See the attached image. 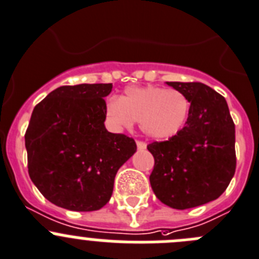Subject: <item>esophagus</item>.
<instances>
[{
	"instance_id": "esophagus-1",
	"label": "esophagus",
	"mask_w": 259,
	"mask_h": 259,
	"mask_svg": "<svg viewBox=\"0 0 259 259\" xmlns=\"http://www.w3.org/2000/svg\"><path fill=\"white\" fill-rule=\"evenodd\" d=\"M137 146H138V149H141V151H143V149L147 148V143L143 141H138Z\"/></svg>"
}]
</instances>
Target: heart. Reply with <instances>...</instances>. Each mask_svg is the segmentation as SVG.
Listing matches in <instances>:
<instances>
[{"instance_id": "obj_1", "label": "heart", "mask_w": 259, "mask_h": 259, "mask_svg": "<svg viewBox=\"0 0 259 259\" xmlns=\"http://www.w3.org/2000/svg\"><path fill=\"white\" fill-rule=\"evenodd\" d=\"M190 103L184 93L159 87H130L120 100L106 103V115L117 126L132 127L141 122L142 130L154 139L178 134L187 122Z\"/></svg>"}]
</instances>
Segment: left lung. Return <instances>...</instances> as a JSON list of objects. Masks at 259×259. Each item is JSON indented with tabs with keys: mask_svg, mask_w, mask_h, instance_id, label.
Instances as JSON below:
<instances>
[{
	"mask_svg": "<svg viewBox=\"0 0 259 259\" xmlns=\"http://www.w3.org/2000/svg\"><path fill=\"white\" fill-rule=\"evenodd\" d=\"M190 102L185 126L147 148L154 158L153 193L166 206L187 209L217 199L235 174V124L226 100L198 81H167Z\"/></svg>",
	"mask_w": 259,
	"mask_h": 259,
	"instance_id": "obj_1",
	"label": "left lung"
}]
</instances>
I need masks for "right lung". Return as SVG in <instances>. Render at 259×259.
Wrapping results in <instances>:
<instances>
[{"instance_id": "right-lung-1", "label": "right lung", "mask_w": 259, "mask_h": 259, "mask_svg": "<svg viewBox=\"0 0 259 259\" xmlns=\"http://www.w3.org/2000/svg\"><path fill=\"white\" fill-rule=\"evenodd\" d=\"M112 84L62 85L33 110L25 132L28 172L43 197L70 211L110 200L116 172L137 151L125 134L105 127Z\"/></svg>"}]
</instances>
